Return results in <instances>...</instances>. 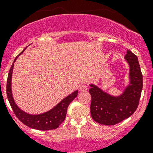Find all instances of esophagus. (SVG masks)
<instances>
[{
  "instance_id": "esophagus-1",
  "label": "esophagus",
  "mask_w": 153,
  "mask_h": 153,
  "mask_svg": "<svg viewBox=\"0 0 153 153\" xmlns=\"http://www.w3.org/2000/svg\"><path fill=\"white\" fill-rule=\"evenodd\" d=\"M87 89H88V86H86V85L80 86V90L81 91H86Z\"/></svg>"
}]
</instances>
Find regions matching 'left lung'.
I'll return each mask as SVG.
<instances>
[{
	"instance_id": "1",
	"label": "left lung",
	"mask_w": 153,
	"mask_h": 153,
	"mask_svg": "<svg viewBox=\"0 0 153 153\" xmlns=\"http://www.w3.org/2000/svg\"><path fill=\"white\" fill-rule=\"evenodd\" d=\"M125 59L129 64L130 85L118 97L106 93L91 84L89 92L92 97L90 112L92 119L101 124L115 125L132 115L139 104L143 88V75L138 58L127 50Z\"/></svg>"
}]
</instances>
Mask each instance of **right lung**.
<instances>
[{"label": "right lung", "mask_w": 153, "mask_h": 153, "mask_svg": "<svg viewBox=\"0 0 153 153\" xmlns=\"http://www.w3.org/2000/svg\"><path fill=\"white\" fill-rule=\"evenodd\" d=\"M18 56H17L15 58L14 62L16 61L17 58ZM13 67L14 63L10 68V72H9L8 78H7V94L11 107H12V110H13L14 113L16 115L17 118L23 124H25L26 126H29V127L32 128V129L43 131L52 130V129H57L60 125L62 124L63 121L65 120L68 106H69V104L77 97V95H78V91H75V92H72V94L68 95L67 98L63 99L53 109L48 111V112H45V113L35 115H29V114L26 113L23 110H21L20 108H18V106L16 105V104L14 101L13 98H12V89H11V80H12V70H13Z\"/></svg>", "instance_id": "1"}]
</instances>
